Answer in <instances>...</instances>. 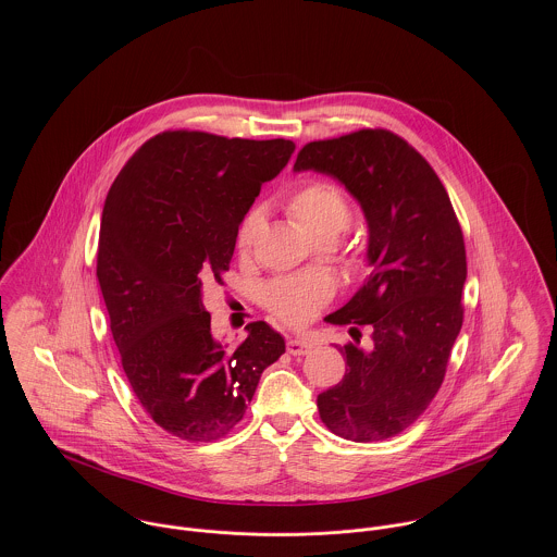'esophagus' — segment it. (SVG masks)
<instances>
[{
	"label": "esophagus",
	"mask_w": 557,
	"mask_h": 557,
	"mask_svg": "<svg viewBox=\"0 0 557 557\" xmlns=\"http://www.w3.org/2000/svg\"><path fill=\"white\" fill-rule=\"evenodd\" d=\"M313 347H315V343H313L311 338H292V341L287 343V351H289L292 356H305V354H309Z\"/></svg>",
	"instance_id": "esophagus-1"
}]
</instances>
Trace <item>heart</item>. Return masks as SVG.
Instances as JSON below:
<instances>
[{"mask_svg":"<svg viewBox=\"0 0 557 557\" xmlns=\"http://www.w3.org/2000/svg\"><path fill=\"white\" fill-rule=\"evenodd\" d=\"M285 210L315 242H334L351 221L347 195L327 180H309L292 188L285 197ZM261 230L263 214L259 210L246 212L236 234V250L242 257L250 255ZM330 294V283L321 276H283L265 287L263 300L281 321L302 325L318 315Z\"/></svg>","mask_w":557,"mask_h":557,"instance_id":"1","label":"heart"}]
</instances>
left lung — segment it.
<instances>
[{
    "label": "left lung",
    "instance_id": "8db88e82",
    "mask_svg": "<svg viewBox=\"0 0 557 557\" xmlns=\"http://www.w3.org/2000/svg\"><path fill=\"white\" fill-rule=\"evenodd\" d=\"M338 180L369 225L367 283L332 323L372 325L347 343L345 377L318 397L323 424L351 442H380L413 424L437 395L463 325L466 242L433 166L405 139L364 128L307 144L294 171ZM351 336H358L355 327Z\"/></svg>",
    "mask_w": 557,
    "mask_h": 557
}]
</instances>
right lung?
Returning a JSON list of instances; mask_svg holds the SVG:
<instances>
[{"label": "right lung", "mask_w": 557, "mask_h": 557, "mask_svg": "<svg viewBox=\"0 0 557 557\" xmlns=\"http://www.w3.org/2000/svg\"><path fill=\"white\" fill-rule=\"evenodd\" d=\"M296 146L164 131L115 177L102 210L96 276L128 384L166 433L225 437L285 341L265 321L227 349L203 292L223 285L239 221Z\"/></svg>", "instance_id": "obj_1"}]
</instances>
